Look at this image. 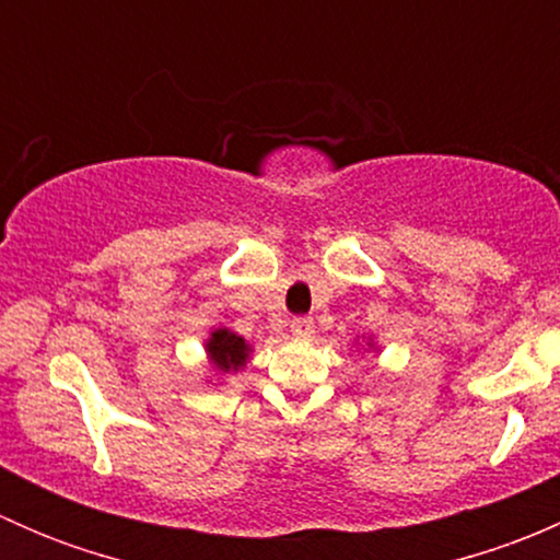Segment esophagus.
Returning <instances> with one entry per match:
<instances>
[{
	"label": "esophagus",
	"instance_id": "1",
	"mask_svg": "<svg viewBox=\"0 0 560 560\" xmlns=\"http://www.w3.org/2000/svg\"><path fill=\"white\" fill-rule=\"evenodd\" d=\"M290 330H292V336L308 338L314 332V319L312 316H295V319L290 322Z\"/></svg>",
	"mask_w": 560,
	"mask_h": 560
}]
</instances>
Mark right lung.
Here are the masks:
<instances>
[{"label":"right lung","mask_w":560,"mask_h":560,"mask_svg":"<svg viewBox=\"0 0 560 560\" xmlns=\"http://www.w3.org/2000/svg\"><path fill=\"white\" fill-rule=\"evenodd\" d=\"M206 349H208V358H211V363L217 365L219 371L244 369L246 360H248V352H252L244 338L235 336V332L228 330V327H219V330H213L211 338H208Z\"/></svg>","instance_id":"add662e5"}]
</instances>
